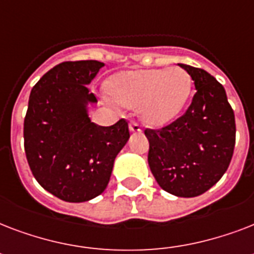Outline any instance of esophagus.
<instances>
[{
	"label": "esophagus",
	"mask_w": 254,
	"mask_h": 254,
	"mask_svg": "<svg viewBox=\"0 0 254 254\" xmlns=\"http://www.w3.org/2000/svg\"><path fill=\"white\" fill-rule=\"evenodd\" d=\"M129 130H130V133H141V127L137 123H130L129 124Z\"/></svg>",
	"instance_id": "1"
}]
</instances>
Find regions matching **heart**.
<instances>
[{
    "label": "heart",
    "mask_w": 254,
    "mask_h": 254,
    "mask_svg": "<svg viewBox=\"0 0 254 254\" xmlns=\"http://www.w3.org/2000/svg\"><path fill=\"white\" fill-rule=\"evenodd\" d=\"M108 93L125 108H138L150 127H163L179 117L192 92V79L181 67L129 69L112 75Z\"/></svg>",
    "instance_id": "1"
}]
</instances>
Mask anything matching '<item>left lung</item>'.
I'll list each match as a JSON object with an SVG mask.
<instances>
[{
  "instance_id": "1",
  "label": "left lung",
  "mask_w": 254,
  "mask_h": 254,
  "mask_svg": "<svg viewBox=\"0 0 254 254\" xmlns=\"http://www.w3.org/2000/svg\"><path fill=\"white\" fill-rule=\"evenodd\" d=\"M196 93L182 117L161 130H145L147 162L159 187L179 197L208 191L232 159L236 125L224 87L207 71L179 63Z\"/></svg>"
}]
</instances>
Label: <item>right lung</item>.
Instances as JSON below:
<instances>
[{
	"label": "right lung",
	"mask_w": 254,
	"mask_h": 254,
	"mask_svg": "<svg viewBox=\"0 0 254 254\" xmlns=\"http://www.w3.org/2000/svg\"><path fill=\"white\" fill-rule=\"evenodd\" d=\"M104 63L64 62L46 72L30 93L23 125L25 153L38 183L54 196L81 203L107 189L113 163L129 139L125 120L99 127L88 85Z\"/></svg>",
	"instance_id": "right-lung-1"
}]
</instances>
